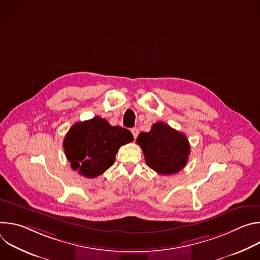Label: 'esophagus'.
I'll return each instance as SVG.
<instances>
[{
	"mask_svg": "<svg viewBox=\"0 0 260 260\" xmlns=\"http://www.w3.org/2000/svg\"><path fill=\"white\" fill-rule=\"evenodd\" d=\"M132 134H133L134 138L136 139V138L138 137V135H139V129H138L137 127H134V128H132Z\"/></svg>",
	"mask_w": 260,
	"mask_h": 260,
	"instance_id": "1",
	"label": "esophagus"
}]
</instances>
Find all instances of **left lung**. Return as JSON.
Listing matches in <instances>:
<instances>
[{"label": "left lung", "mask_w": 260, "mask_h": 260, "mask_svg": "<svg viewBox=\"0 0 260 260\" xmlns=\"http://www.w3.org/2000/svg\"><path fill=\"white\" fill-rule=\"evenodd\" d=\"M137 143L147 166L160 175H172L187 164L190 145L187 137L165 122H156L150 132L141 133Z\"/></svg>", "instance_id": "obj_1"}]
</instances>
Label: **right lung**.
I'll return each mask as SVG.
<instances>
[{
  "mask_svg": "<svg viewBox=\"0 0 260 260\" xmlns=\"http://www.w3.org/2000/svg\"><path fill=\"white\" fill-rule=\"evenodd\" d=\"M134 141L132 133L99 116L77 122L68 132L63 149L73 170L86 178L102 175L115 162L119 147Z\"/></svg>",
  "mask_w": 260,
  "mask_h": 260,
  "instance_id": "obj_1",
  "label": "right lung"
}]
</instances>
